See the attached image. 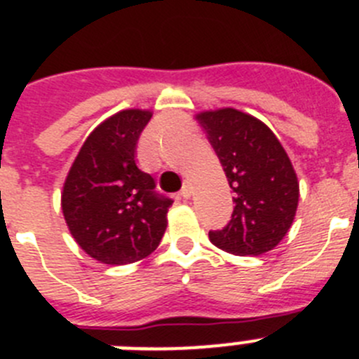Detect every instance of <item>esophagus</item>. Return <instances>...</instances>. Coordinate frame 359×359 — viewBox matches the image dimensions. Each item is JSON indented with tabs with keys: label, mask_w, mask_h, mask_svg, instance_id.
<instances>
[{
	"label": "esophagus",
	"mask_w": 359,
	"mask_h": 359,
	"mask_svg": "<svg viewBox=\"0 0 359 359\" xmlns=\"http://www.w3.org/2000/svg\"><path fill=\"white\" fill-rule=\"evenodd\" d=\"M180 196H182V198H191V195H193V186H191V182H184V186H182V189H180V193H179Z\"/></svg>",
	"instance_id": "1"
}]
</instances>
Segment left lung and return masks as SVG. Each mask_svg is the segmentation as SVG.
<instances>
[{
	"label": "left lung",
	"instance_id": "left-lung-1",
	"mask_svg": "<svg viewBox=\"0 0 359 359\" xmlns=\"http://www.w3.org/2000/svg\"><path fill=\"white\" fill-rule=\"evenodd\" d=\"M233 191L229 225L210 230L214 246L241 257L273 250L289 232L299 200V182L273 130L246 113L225 108L200 113Z\"/></svg>",
	"mask_w": 359,
	"mask_h": 359
}]
</instances>
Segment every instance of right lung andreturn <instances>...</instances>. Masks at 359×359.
Returning a JSON list of instances; mask_svg holds the SVG:
<instances>
[{
	"label": "right lung",
	"mask_w": 359,
	"mask_h": 359,
	"mask_svg": "<svg viewBox=\"0 0 359 359\" xmlns=\"http://www.w3.org/2000/svg\"><path fill=\"white\" fill-rule=\"evenodd\" d=\"M150 111L126 109L100 123L67 175L62 209L76 243L95 260L123 266L150 255L166 230L172 198L136 164Z\"/></svg>",
	"instance_id": "1"
}]
</instances>
